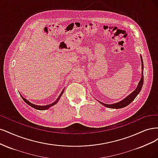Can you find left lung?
<instances>
[{"label": "left lung", "instance_id": "8db88e82", "mask_svg": "<svg viewBox=\"0 0 158 158\" xmlns=\"http://www.w3.org/2000/svg\"><path fill=\"white\" fill-rule=\"evenodd\" d=\"M140 60H141V66H142V76L140 80L139 81V83L138 84V86H136V89L133 91V93H131L129 95H128L127 96L126 98H125L124 99H123L122 100L118 102H116L112 104H104L102 102L98 101L99 102L102 104L103 106H104L105 107H107V108H112V109H119V108H123L124 107H126L127 106H128L130 103H131L133 102L135 98L136 97V96L139 94V93L140 92L141 89L142 87V85H143L144 83V65H143V61H142V58L140 56Z\"/></svg>", "mask_w": 158, "mask_h": 158}]
</instances>
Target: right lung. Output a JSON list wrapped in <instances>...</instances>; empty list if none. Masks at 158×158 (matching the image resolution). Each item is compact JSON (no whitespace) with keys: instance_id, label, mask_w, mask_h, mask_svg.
<instances>
[{"instance_id":"obj_1","label":"right lung","mask_w":158,"mask_h":158,"mask_svg":"<svg viewBox=\"0 0 158 158\" xmlns=\"http://www.w3.org/2000/svg\"><path fill=\"white\" fill-rule=\"evenodd\" d=\"M64 89L62 91V93H61V94H60V96H58V98H57V100H56V101H54V102H52V104H48V105H46V106H39V105H36V104H32V103H31L29 101H28L27 99H25V98H24L22 96H22V99L24 100V102L26 104H27L29 106H31L32 108H35V109H36V110H47V109H48V108H50V107L51 106H54V105H55V104H56V103L58 102L59 101V100H60V97L61 96H62V94L64 93Z\"/></svg>"}]
</instances>
